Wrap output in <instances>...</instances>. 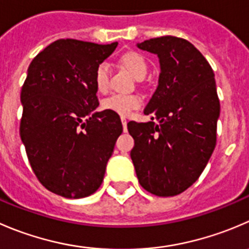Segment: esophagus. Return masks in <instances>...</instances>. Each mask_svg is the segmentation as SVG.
<instances>
[{
  "label": "esophagus",
  "mask_w": 249,
  "mask_h": 249,
  "mask_svg": "<svg viewBox=\"0 0 249 249\" xmlns=\"http://www.w3.org/2000/svg\"><path fill=\"white\" fill-rule=\"evenodd\" d=\"M122 124H123V129H124V132L127 131V122L125 118H122Z\"/></svg>",
  "instance_id": "1"
}]
</instances>
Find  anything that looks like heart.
I'll use <instances>...</instances> for the list:
<instances>
[{"label": "heart", "mask_w": 249, "mask_h": 249, "mask_svg": "<svg viewBox=\"0 0 249 249\" xmlns=\"http://www.w3.org/2000/svg\"><path fill=\"white\" fill-rule=\"evenodd\" d=\"M120 63L127 69L135 78L142 79L147 74V62L141 53L136 51H130L124 53L120 57ZM109 64L102 62L97 66L95 71V86L100 92H106L109 89L110 81ZM142 105V98L135 93H113L109 97L103 100L102 108L106 110H110L122 117H127L132 110L137 109Z\"/></svg>", "instance_id": "obj_1"}]
</instances>
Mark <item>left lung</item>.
<instances>
[{
  "label": "left lung",
  "instance_id": "left-lung-1",
  "mask_svg": "<svg viewBox=\"0 0 249 249\" xmlns=\"http://www.w3.org/2000/svg\"><path fill=\"white\" fill-rule=\"evenodd\" d=\"M137 47L158 55L160 74L144 108L152 122L127 123L135 140L130 156L146 191L176 196L196 182L215 148L220 103L214 71L185 38L160 36Z\"/></svg>",
  "mask_w": 249,
  "mask_h": 249
}]
</instances>
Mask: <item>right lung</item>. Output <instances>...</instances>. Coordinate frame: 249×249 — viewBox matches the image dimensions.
Wrapping results in <instances>:
<instances>
[{"label": "right lung", "instance_id": "add662e5", "mask_svg": "<svg viewBox=\"0 0 249 249\" xmlns=\"http://www.w3.org/2000/svg\"><path fill=\"white\" fill-rule=\"evenodd\" d=\"M117 46L60 38L28 68L20 92V137L37 180L58 196L95 194L123 132L119 115L95 112L100 105L95 71Z\"/></svg>", "mask_w": 249, "mask_h": 249}]
</instances>
